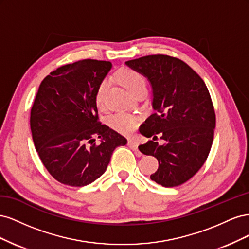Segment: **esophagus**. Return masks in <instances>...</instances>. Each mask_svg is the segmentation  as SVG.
<instances>
[{"label": "esophagus", "mask_w": 249, "mask_h": 249, "mask_svg": "<svg viewBox=\"0 0 249 249\" xmlns=\"http://www.w3.org/2000/svg\"><path fill=\"white\" fill-rule=\"evenodd\" d=\"M127 145H129L133 150H136V152H138V145H139L138 141L134 140V139H129L127 140Z\"/></svg>", "instance_id": "34e87169"}]
</instances>
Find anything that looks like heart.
Masks as SVG:
<instances>
[{
  "instance_id": "obj_1",
  "label": "heart",
  "mask_w": 249,
  "mask_h": 249,
  "mask_svg": "<svg viewBox=\"0 0 249 249\" xmlns=\"http://www.w3.org/2000/svg\"><path fill=\"white\" fill-rule=\"evenodd\" d=\"M118 79L132 93H134L141 87H145V79L143 77V74L132 69H124L118 72ZM108 88L109 81L103 80L95 92V103L97 106H103L104 105L105 100H106ZM109 124L116 132L124 135H129L136 130L138 125V119L131 114H127V113L119 112L110 116Z\"/></svg>"
}]
</instances>
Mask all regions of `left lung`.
Returning <instances> with one entry per match:
<instances>
[{"instance_id":"8db88e82","label":"left lung","mask_w":249,"mask_h":249,"mask_svg":"<svg viewBox=\"0 0 249 249\" xmlns=\"http://www.w3.org/2000/svg\"><path fill=\"white\" fill-rule=\"evenodd\" d=\"M125 64L146 77L153 88L155 112L139 129L152 139L138 146L159 162L150 178L167 188L182 185L201 168L212 147L216 116L209 90L189 65L175 57L149 55Z\"/></svg>"}]
</instances>
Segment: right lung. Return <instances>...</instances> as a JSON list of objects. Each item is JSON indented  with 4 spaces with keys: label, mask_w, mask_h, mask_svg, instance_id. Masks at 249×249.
<instances>
[{
    "label": "right lung",
    "mask_w": 249,
    "mask_h": 249,
    "mask_svg": "<svg viewBox=\"0 0 249 249\" xmlns=\"http://www.w3.org/2000/svg\"><path fill=\"white\" fill-rule=\"evenodd\" d=\"M109 61L85 59L58 67L43 79L31 109L36 152L58 182L91 184L106 171L113 150L125 145L122 135L99 122L95 92Z\"/></svg>",
    "instance_id": "obj_1"
}]
</instances>
